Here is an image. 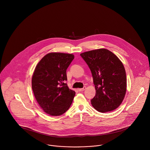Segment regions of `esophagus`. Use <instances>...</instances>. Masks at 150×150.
<instances>
[{"instance_id": "34e87169", "label": "esophagus", "mask_w": 150, "mask_h": 150, "mask_svg": "<svg viewBox=\"0 0 150 150\" xmlns=\"http://www.w3.org/2000/svg\"><path fill=\"white\" fill-rule=\"evenodd\" d=\"M85 89H86V87H84L82 88H78V90L79 91H84Z\"/></svg>"}]
</instances>
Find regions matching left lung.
<instances>
[{"label": "left lung", "instance_id": "8db88e82", "mask_svg": "<svg viewBox=\"0 0 150 150\" xmlns=\"http://www.w3.org/2000/svg\"><path fill=\"white\" fill-rule=\"evenodd\" d=\"M93 77L96 96L91 103L98 112L106 113L117 109L126 92V72L120 60L113 53L99 49L80 54Z\"/></svg>", "mask_w": 150, "mask_h": 150}]
</instances>
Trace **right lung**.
I'll return each mask as SVG.
<instances>
[{
	"label": "right lung",
	"mask_w": 150,
	"mask_h": 150,
	"mask_svg": "<svg viewBox=\"0 0 150 150\" xmlns=\"http://www.w3.org/2000/svg\"><path fill=\"white\" fill-rule=\"evenodd\" d=\"M74 59L73 54L52 52L38 63L31 85L34 97L41 109L50 116H57L70 108L75 92L67 83V69Z\"/></svg>",
	"instance_id": "add662e5"
}]
</instances>
